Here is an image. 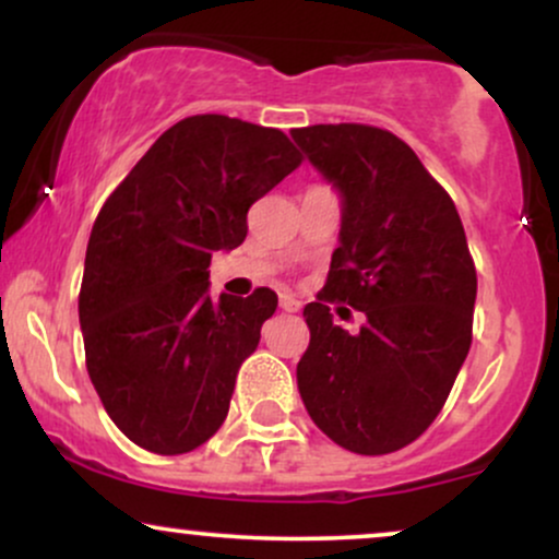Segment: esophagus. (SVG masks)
<instances>
[{
	"mask_svg": "<svg viewBox=\"0 0 559 559\" xmlns=\"http://www.w3.org/2000/svg\"><path fill=\"white\" fill-rule=\"evenodd\" d=\"M299 307H301V301L297 297H292V294H281V310L297 312Z\"/></svg>",
	"mask_w": 559,
	"mask_h": 559,
	"instance_id": "1",
	"label": "esophagus"
}]
</instances>
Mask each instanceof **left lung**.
Masks as SVG:
<instances>
[{
	"label": "left lung",
	"mask_w": 559,
	"mask_h": 559,
	"mask_svg": "<svg viewBox=\"0 0 559 559\" xmlns=\"http://www.w3.org/2000/svg\"><path fill=\"white\" fill-rule=\"evenodd\" d=\"M292 139L342 199L329 281L305 307L301 402L338 447L396 452L431 426L471 349L478 281L463 221L383 128L307 126ZM336 298L366 316L357 334L332 323L324 301Z\"/></svg>",
	"instance_id": "left-lung-1"
}]
</instances>
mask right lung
I'll use <instances>...</instances> for the list:
<instances>
[{
    "instance_id": "right-lung-1",
    "label": "right lung",
    "mask_w": 559,
    "mask_h": 559,
    "mask_svg": "<svg viewBox=\"0 0 559 559\" xmlns=\"http://www.w3.org/2000/svg\"><path fill=\"white\" fill-rule=\"evenodd\" d=\"M301 163L278 128L194 115L159 136L88 236L79 318L86 368L115 426L157 454L223 426L241 362L278 307L271 288L210 297V260Z\"/></svg>"
}]
</instances>
